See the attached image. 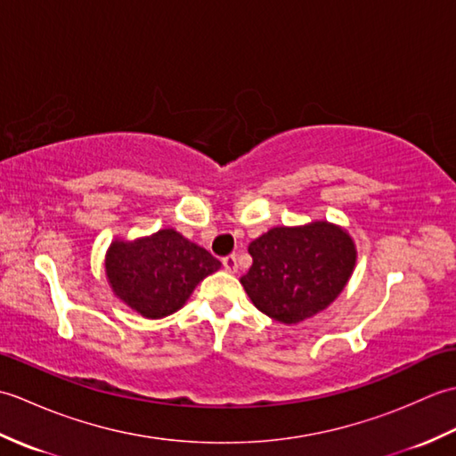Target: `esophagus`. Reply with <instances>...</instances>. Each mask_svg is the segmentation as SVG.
Masks as SVG:
<instances>
[{"mask_svg":"<svg viewBox=\"0 0 456 456\" xmlns=\"http://www.w3.org/2000/svg\"><path fill=\"white\" fill-rule=\"evenodd\" d=\"M223 268H225L227 273L235 274L237 270H239V265H237V256H235V255H229V256L223 258Z\"/></svg>","mask_w":456,"mask_h":456,"instance_id":"esophagus-1","label":"esophagus"}]
</instances>
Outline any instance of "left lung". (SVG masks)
<instances>
[{
	"label": "left lung",
	"instance_id": "obj_1",
	"mask_svg": "<svg viewBox=\"0 0 456 456\" xmlns=\"http://www.w3.org/2000/svg\"><path fill=\"white\" fill-rule=\"evenodd\" d=\"M248 253L253 266L240 284L258 312L284 325L331 305L356 265L353 237L325 219L273 227L248 245Z\"/></svg>",
	"mask_w": 456,
	"mask_h": 456
}]
</instances>
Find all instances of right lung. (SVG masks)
Masks as SVG:
<instances>
[{"mask_svg":"<svg viewBox=\"0 0 456 456\" xmlns=\"http://www.w3.org/2000/svg\"><path fill=\"white\" fill-rule=\"evenodd\" d=\"M105 276L115 297L144 319L178 312L203 278L221 263L176 229L137 239H113L105 253Z\"/></svg>","mask_w":456,"mask_h":456,"instance_id":"add662e5","label":"right lung"}]
</instances>
